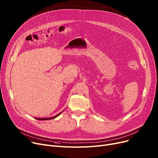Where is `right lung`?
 <instances>
[{
  "label": "right lung",
  "mask_w": 158,
  "mask_h": 158,
  "mask_svg": "<svg viewBox=\"0 0 158 158\" xmlns=\"http://www.w3.org/2000/svg\"><path fill=\"white\" fill-rule=\"evenodd\" d=\"M60 114H58L57 115L55 116V117H51V118H36V119H37V120H50V119H52V118H56V117H57V116L59 115Z\"/></svg>",
  "instance_id": "add662e5"
}]
</instances>
